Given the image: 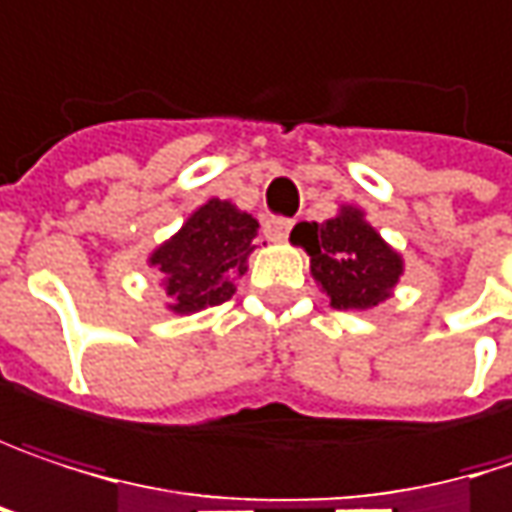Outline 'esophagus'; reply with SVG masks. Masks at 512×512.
<instances>
[{"mask_svg":"<svg viewBox=\"0 0 512 512\" xmlns=\"http://www.w3.org/2000/svg\"><path fill=\"white\" fill-rule=\"evenodd\" d=\"M291 226L294 224H291L288 218H271V221L265 224V232H268V238H274V241H286Z\"/></svg>","mask_w":512,"mask_h":512,"instance_id":"1","label":"esophagus"}]
</instances>
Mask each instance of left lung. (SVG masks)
Listing matches in <instances>:
<instances>
[{
	"label": "left lung",
	"instance_id": "1",
	"mask_svg": "<svg viewBox=\"0 0 512 512\" xmlns=\"http://www.w3.org/2000/svg\"><path fill=\"white\" fill-rule=\"evenodd\" d=\"M291 241L309 253L312 277L336 309H371L392 294L404 262L362 221L359 209H342L327 224H297Z\"/></svg>",
	"mask_w": 512,
	"mask_h": 512
}]
</instances>
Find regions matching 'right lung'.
Returning <instances> with one entry per match:
<instances>
[{
	"instance_id": "1",
	"label": "right lung",
	"mask_w": 512,
	"mask_h": 512,
	"mask_svg": "<svg viewBox=\"0 0 512 512\" xmlns=\"http://www.w3.org/2000/svg\"><path fill=\"white\" fill-rule=\"evenodd\" d=\"M259 221L238 212L226 200H209L170 241L150 256L161 283L173 297V312H200L226 303L235 286L232 280L247 271V256Z\"/></svg>"
}]
</instances>
